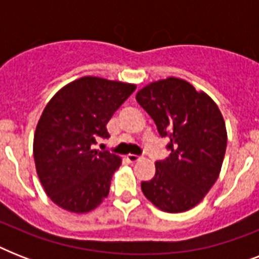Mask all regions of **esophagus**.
Here are the masks:
<instances>
[{
	"mask_svg": "<svg viewBox=\"0 0 259 259\" xmlns=\"http://www.w3.org/2000/svg\"><path fill=\"white\" fill-rule=\"evenodd\" d=\"M127 160H129L130 162H137L141 160V157L137 156V154H127Z\"/></svg>",
	"mask_w": 259,
	"mask_h": 259,
	"instance_id": "esophagus-1",
	"label": "esophagus"
}]
</instances>
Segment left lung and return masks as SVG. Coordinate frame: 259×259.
Masks as SVG:
<instances>
[{
	"label": "left lung",
	"instance_id": "1",
	"mask_svg": "<svg viewBox=\"0 0 259 259\" xmlns=\"http://www.w3.org/2000/svg\"><path fill=\"white\" fill-rule=\"evenodd\" d=\"M136 99L153 118L170 154L156 161V175L142 181L145 197L164 212L193 208L219 177L227 130L212 98L184 79L166 78L142 87Z\"/></svg>",
	"mask_w": 259,
	"mask_h": 259
}]
</instances>
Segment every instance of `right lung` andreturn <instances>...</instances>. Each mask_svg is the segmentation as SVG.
Wrapping results in <instances>:
<instances>
[{"label":"right lung","instance_id":"right-lung-1","mask_svg":"<svg viewBox=\"0 0 259 259\" xmlns=\"http://www.w3.org/2000/svg\"><path fill=\"white\" fill-rule=\"evenodd\" d=\"M136 84L83 76L60 89L47 103L33 138L36 172L60 208L86 213L107 197L121 157L93 149L110 137L107 122Z\"/></svg>","mask_w":259,"mask_h":259}]
</instances>
